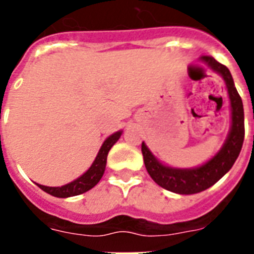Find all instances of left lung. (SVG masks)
<instances>
[{"label": "left lung", "instance_id": "8db88e82", "mask_svg": "<svg viewBox=\"0 0 254 254\" xmlns=\"http://www.w3.org/2000/svg\"><path fill=\"white\" fill-rule=\"evenodd\" d=\"M200 61L215 72L219 73L224 79L227 85L229 101H231L232 121L224 145L208 162L193 169H175V167L165 166L151 154V151L147 149L145 143L142 142L141 146L145 167L151 179L165 190L181 195L201 192L215 185L220 178L228 173L233 163L236 162L244 142V107L240 95L235 87L232 75L224 64L215 61L212 57L204 55L200 58Z\"/></svg>", "mask_w": 254, "mask_h": 254}]
</instances>
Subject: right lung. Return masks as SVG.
<instances>
[{
  "label": "right lung",
  "mask_w": 254,
  "mask_h": 254,
  "mask_svg": "<svg viewBox=\"0 0 254 254\" xmlns=\"http://www.w3.org/2000/svg\"><path fill=\"white\" fill-rule=\"evenodd\" d=\"M123 134V131L119 130L109 135L104 143L100 147L99 153L96 155L95 161L91 165V167L85 171L81 177L77 179L72 181L71 183L62 186V187H47V186H39V189H42L45 192L53 195L57 197H69V196H76L80 193L87 192L88 190L93 189L97 183L100 182L101 177H103L104 171H105V166H107V157L108 153L111 150V147L115 145L119 138Z\"/></svg>",
  "instance_id": "add662e5"
}]
</instances>
